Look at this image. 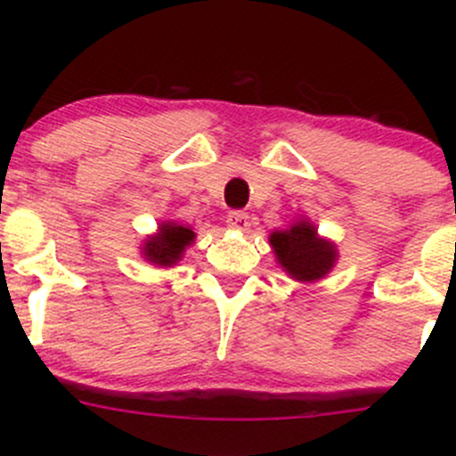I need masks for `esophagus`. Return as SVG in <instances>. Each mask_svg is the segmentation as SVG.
Listing matches in <instances>:
<instances>
[{
    "instance_id": "34e87169",
    "label": "esophagus",
    "mask_w": 456,
    "mask_h": 456,
    "mask_svg": "<svg viewBox=\"0 0 456 456\" xmlns=\"http://www.w3.org/2000/svg\"><path fill=\"white\" fill-rule=\"evenodd\" d=\"M227 223H229V227L235 229V232H248L250 216L242 210H235V212H229Z\"/></svg>"
}]
</instances>
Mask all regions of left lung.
<instances>
[{"mask_svg":"<svg viewBox=\"0 0 456 456\" xmlns=\"http://www.w3.org/2000/svg\"><path fill=\"white\" fill-rule=\"evenodd\" d=\"M268 240L276 264L289 279L297 282L306 285L326 279L337 265V244L322 238L315 224L305 216L296 218L287 229H274Z\"/></svg>","mask_w":456,"mask_h":456,"instance_id":"8db88e82","label":"left lung"}]
</instances>
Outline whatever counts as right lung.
<instances>
[{
	"label": "right lung",
	"mask_w": 456,
	"mask_h": 456,
	"mask_svg": "<svg viewBox=\"0 0 456 456\" xmlns=\"http://www.w3.org/2000/svg\"><path fill=\"white\" fill-rule=\"evenodd\" d=\"M195 232L177 221H162L156 233L148 235L139 246L141 255L156 268H174L184 257L186 248L195 242Z\"/></svg>",
	"instance_id": "obj_1"
}]
</instances>
